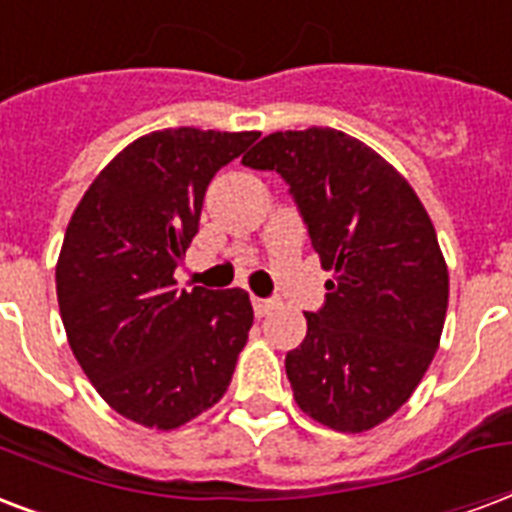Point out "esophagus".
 I'll list each match as a JSON object with an SVG mask.
<instances>
[{"label": "esophagus", "mask_w": 512, "mask_h": 512, "mask_svg": "<svg viewBox=\"0 0 512 512\" xmlns=\"http://www.w3.org/2000/svg\"><path fill=\"white\" fill-rule=\"evenodd\" d=\"M273 306H276V300L271 298H252V308H255L257 317H265Z\"/></svg>", "instance_id": "obj_1"}]
</instances>
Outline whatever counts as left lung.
<instances>
[{"instance_id": "8db88e82", "label": "left lung", "mask_w": 512, "mask_h": 512, "mask_svg": "<svg viewBox=\"0 0 512 512\" xmlns=\"http://www.w3.org/2000/svg\"><path fill=\"white\" fill-rule=\"evenodd\" d=\"M241 163L290 185L333 271L284 360L295 403L338 432L376 427L413 395L446 322L448 268L429 214L378 152L335 128L276 131Z\"/></svg>"}]
</instances>
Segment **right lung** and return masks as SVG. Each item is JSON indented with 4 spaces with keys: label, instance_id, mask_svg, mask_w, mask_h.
Masks as SVG:
<instances>
[{
    "label": "right lung",
    "instance_id": "add662e5",
    "mask_svg": "<svg viewBox=\"0 0 512 512\" xmlns=\"http://www.w3.org/2000/svg\"><path fill=\"white\" fill-rule=\"evenodd\" d=\"M257 131H155L115 155L66 228L56 292L74 357L120 416L182 427L230 384L252 327L233 290L179 292L174 271L198 233L214 174Z\"/></svg>",
    "mask_w": 512,
    "mask_h": 512
}]
</instances>
